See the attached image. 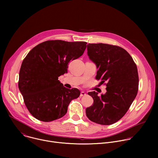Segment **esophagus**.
<instances>
[{"mask_svg":"<svg viewBox=\"0 0 158 158\" xmlns=\"http://www.w3.org/2000/svg\"><path fill=\"white\" fill-rule=\"evenodd\" d=\"M86 96V93L85 92L82 91L80 94V97H82V96Z\"/></svg>","mask_w":158,"mask_h":158,"instance_id":"esophagus-1","label":"esophagus"}]
</instances>
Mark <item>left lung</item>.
Instances as JSON below:
<instances>
[{
    "label": "left lung",
    "mask_w": 158,
    "mask_h": 158,
    "mask_svg": "<svg viewBox=\"0 0 158 158\" xmlns=\"http://www.w3.org/2000/svg\"><path fill=\"white\" fill-rule=\"evenodd\" d=\"M87 55L98 69L96 79L106 82V93H88L94 100L87 107V117L91 121L110 125L121 119L130 107L138 91L136 64L123 48L107 44H87Z\"/></svg>",
    "instance_id": "8db88e82"
}]
</instances>
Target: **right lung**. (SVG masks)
Instances as JSON below:
<instances>
[{
  "label": "right lung",
  "instance_id": "1",
  "mask_svg": "<svg viewBox=\"0 0 158 158\" xmlns=\"http://www.w3.org/2000/svg\"><path fill=\"white\" fill-rule=\"evenodd\" d=\"M86 42L48 40L34 47L22 63L18 86L30 113L50 122L63 117L78 89L65 88L58 77L67 71L68 64L81 57Z\"/></svg>",
  "mask_w": 158,
  "mask_h": 158
}]
</instances>
